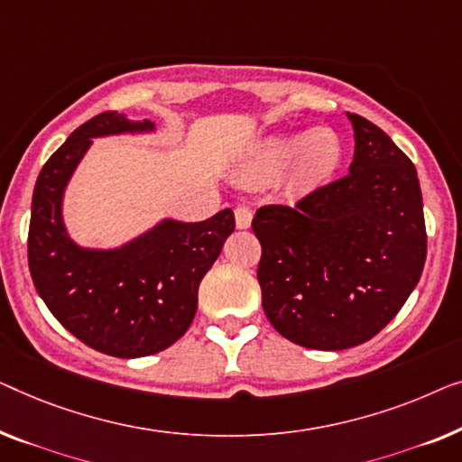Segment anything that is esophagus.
<instances>
[{
    "instance_id": "34e87169",
    "label": "esophagus",
    "mask_w": 462,
    "mask_h": 462,
    "mask_svg": "<svg viewBox=\"0 0 462 462\" xmlns=\"http://www.w3.org/2000/svg\"><path fill=\"white\" fill-rule=\"evenodd\" d=\"M234 217H236V228L238 230H246L251 226V219H253V211L249 207L240 205L234 209Z\"/></svg>"
}]
</instances>
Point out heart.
<instances>
[{
    "label": "heart",
    "instance_id": "b5f03b06",
    "mask_svg": "<svg viewBox=\"0 0 462 462\" xmlns=\"http://www.w3.org/2000/svg\"><path fill=\"white\" fill-rule=\"evenodd\" d=\"M343 157L339 135L333 129L287 132L265 138L255 148L253 165L259 171H281L291 165V178L299 186H316L335 173Z\"/></svg>",
    "mask_w": 462,
    "mask_h": 462
}]
</instances>
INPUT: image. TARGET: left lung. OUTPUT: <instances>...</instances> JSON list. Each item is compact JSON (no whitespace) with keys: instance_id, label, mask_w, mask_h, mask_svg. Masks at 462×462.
Wrapping results in <instances>:
<instances>
[{"instance_id":"1","label":"left lung","mask_w":462,"mask_h":462,"mask_svg":"<svg viewBox=\"0 0 462 462\" xmlns=\"http://www.w3.org/2000/svg\"><path fill=\"white\" fill-rule=\"evenodd\" d=\"M356 151L346 178L295 205H263L257 281L284 339L347 349L373 339L417 287L427 232L417 169L374 123L347 113Z\"/></svg>"}]
</instances>
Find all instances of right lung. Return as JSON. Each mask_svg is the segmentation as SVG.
<instances>
[{
  "label": "right lung",
  "mask_w": 462,
  "mask_h": 462,
  "mask_svg": "<svg viewBox=\"0 0 462 462\" xmlns=\"http://www.w3.org/2000/svg\"><path fill=\"white\" fill-rule=\"evenodd\" d=\"M106 110L77 127L39 171L29 224V270L58 322L96 352L142 358L163 352L197 314L199 284L234 232L224 209L205 222L165 219L119 249H83L69 238L62 197L92 138L152 132Z\"/></svg>",
  "instance_id": "right-lung-1"
}]
</instances>
